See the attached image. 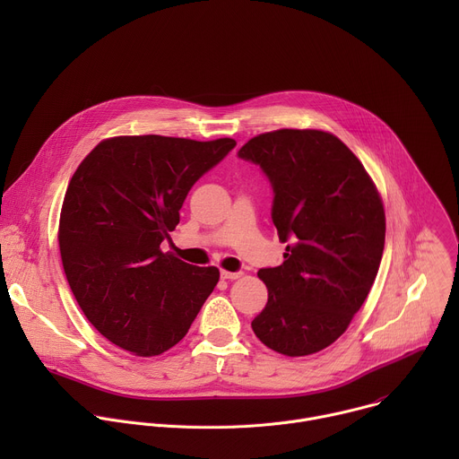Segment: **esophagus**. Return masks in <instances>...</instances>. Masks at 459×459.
<instances>
[{
  "mask_svg": "<svg viewBox=\"0 0 459 459\" xmlns=\"http://www.w3.org/2000/svg\"><path fill=\"white\" fill-rule=\"evenodd\" d=\"M221 280H238L241 276V273H229V271H221L220 273Z\"/></svg>",
  "mask_w": 459,
  "mask_h": 459,
  "instance_id": "1",
  "label": "esophagus"
}]
</instances>
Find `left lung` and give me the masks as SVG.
<instances>
[{
    "mask_svg": "<svg viewBox=\"0 0 459 459\" xmlns=\"http://www.w3.org/2000/svg\"><path fill=\"white\" fill-rule=\"evenodd\" d=\"M238 156L271 181L273 223L287 243L283 264L257 273L269 301L252 331L285 356L319 352L347 331L376 280L385 247L379 194L351 149L321 130L259 134Z\"/></svg>",
    "mask_w": 459,
    "mask_h": 459,
    "instance_id": "1",
    "label": "left lung"
}]
</instances>
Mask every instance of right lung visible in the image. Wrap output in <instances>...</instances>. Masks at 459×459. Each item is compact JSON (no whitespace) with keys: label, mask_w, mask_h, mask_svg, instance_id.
I'll use <instances>...</instances> for the list:
<instances>
[{"label":"right lung","mask_w":459,"mask_h":459,"mask_svg":"<svg viewBox=\"0 0 459 459\" xmlns=\"http://www.w3.org/2000/svg\"><path fill=\"white\" fill-rule=\"evenodd\" d=\"M236 142L119 136L74 172L59 218L65 276L87 319L114 345L158 356L185 338L220 271L161 250L192 185Z\"/></svg>","instance_id":"add662e5"}]
</instances>
